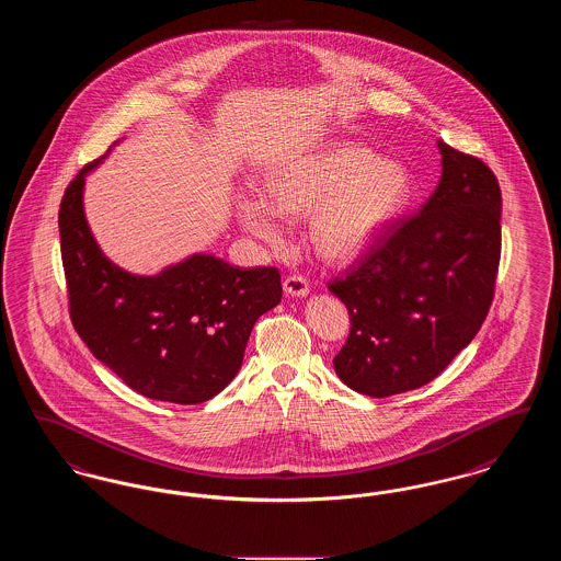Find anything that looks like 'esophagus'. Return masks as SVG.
I'll use <instances>...</instances> for the list:
<instances>
[{
    "instance_id": "34e87169",
    "label": "esophagus",
    "mask_w": 561,
    "mask_h": 561,
    "mask_svg": "<svg viewBox=\"0 0 561 561\" xmlns=\"http://www.w3.org/2000/svg\"><path fill=\"white\" fill-rule=\"evenodd\" d=\"M284 290L288 296H305L309 294V282L302 275H288L284 279Z\"/></svg>"
}]
</instances>
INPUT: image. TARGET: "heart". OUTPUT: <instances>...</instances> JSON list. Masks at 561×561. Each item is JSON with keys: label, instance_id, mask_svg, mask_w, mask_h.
Segmentation results:
<instances>
[{"label": "heart", "instance_id": "1", "mask_svg": "<svg viewBox=\"0 0 561 561\" xmlns=\"http://www.w3.org/2000/svg\"><path fill=\"white\" fill-rule=\"evenodd\" d=\"M271 199L248 195L243 227L256 238H284L282 214H309L311 241L325 259H353L378 240L412 199L408 170L359 145H332L284 165L268 183Z\"/></svg>", "mask_w": 561, "mask_h": 561}]
</instances>
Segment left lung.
<instances>
[{"instance_id": "left-lung-1", "label": "left lung", "mask_w": 561, "mask_h": 561, "mask_svg": "<svg viewBox=\"0 0 561 561\" xmlns=\"http://www.w3.org/2000/svg\"><path fill=\"white\" fill-rule=\"evenodd\" d=\"M442 179L427 204L396 218L330 282L347 305V343L334 357L357 393L389 398L444 373L480 332L501 263V187L469 153L437 142Z\"/></svg>"}]
</instances>
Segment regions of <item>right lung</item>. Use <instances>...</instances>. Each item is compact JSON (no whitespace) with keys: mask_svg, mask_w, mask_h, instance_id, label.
<instances>
[{"mask_svg":"<svg viewBox=\"0 0 561 561\" xmlns=\"http://www.w3.org/2000/svg\"><path fill=\"white\" fill-rule=\"evenodd\" d=\"M69 183L58 210L60 254L73 328L92 355L136 393L202 403L241 368L256 320L282 300L275 267L238 268L193 254L160 275H133L111 263L83 216V179Z\"/></svg>","mask_w":561,"mask_h":561,"instance_id":"add662e5","label":"right lung"}]
</instances>
